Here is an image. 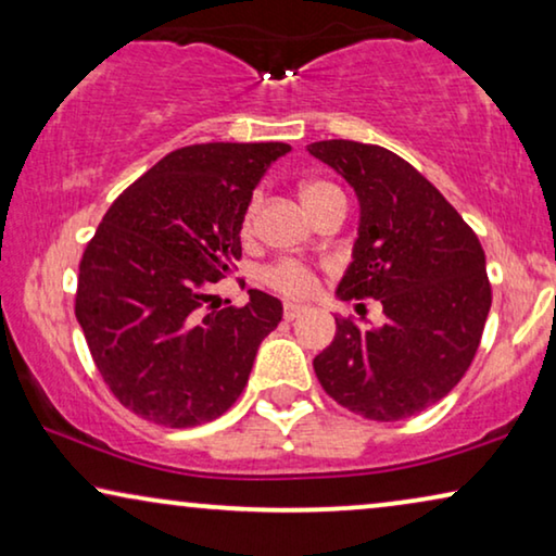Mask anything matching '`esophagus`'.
Wrapping results in <instances>:
<instances>
[{
  "mask_svg": "<svg viewBox=\"0 0 556 556\" xmlns=\"http://www.w3.org/2000/svg\"><path fill=\"white\" fill-rule=\"evenodd\" d=\"M306 306H301V303H293V301H286L283 303V318L286 321H293V318H299Z\"/></svg>",
  "mask_w": 556,
  "mask_h": 556,
  "instance_id": "obj_1",
  "label": "esophagus"
}]
</instances>
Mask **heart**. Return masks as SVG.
Listing matches in <instances>:
<instances>
[{
	"label": "heart",
	"mask_w": 556,
	"mask_h": 556,
	"mask_svg": "<svg viewBox=\"0 0 556 556\" xmlns=\"http://www.w3.org/2000/svg\"><path fill=\"white\" fill-rule=\"evenodd\" d=\"M299 192H301V200L308 207V212H314L318 204H321L324 200H329L331 194H339V189L329 185V181L308 179V181H303ZM257 204H261V194L255 192L248 200L245 212H242V232L245 235L253 230ZM263 283L270 286L273 291L286 293V295H308V293H314L316 278H314V270H311L308 265L295 263V261H280V263L268 265V268L263 270Z\"/></svg>",
	"instance_id": "heart-1"
}]
</instances>
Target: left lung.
Masks as SVG:
<instances>
[{
	"mask_svg": "<svg viewBox=\"0 0 556 556\" xmlns=\"http://www.w3.org/2000/svg\"><path fill=\"white\" fill-rule=\"evenodd\" d=\"M354 187L359 238L337 288L341 301L375 299L384 324L337 318V337L314 359L341 407L392 422L435 405L460 382L491 308L485 255L451 202L405 159L375 143L316 141Z\"/></svg>",
	"mask_w": 556,
	"mask_h": 556,
	"instance_id": "left-lung-1",
	"label": "left lung"
}]
</instances>
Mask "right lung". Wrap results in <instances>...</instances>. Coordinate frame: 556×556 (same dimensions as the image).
Returning <instances> with one entry per match:
<instances>
[{"mask_svg": "<svg viewBox=\"0 0 556 556\" xmlns=\"http://www.w3.org/2000/svg\"><path fill=\"white\" fill-rule=\"evenodd\" d=\"M291 147L194 143L118 194L80 261L75 318L121 405L164 428L227 413L283 306L250 291L212 308L210 286L240 261L242 212L265 169Z\"/></svg>", "mask_w": 556, "mask_h": 556, "instance_id": "add662e5", "label": "right lung"}]
</instances>
